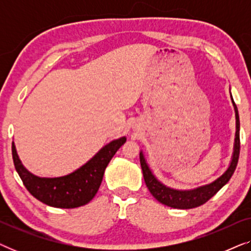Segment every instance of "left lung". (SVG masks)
Masks as SVG:
<instances>
[{
  "instance_id": "1",
  "label": "left lung",
  "mask_w": 251,
  "mask_h": 251,
  "mask_svg": "<svg viewBox=\"0 0 251 251\" xmlns=\"http://www.w3.org/2000/svg\"><path fill=\"white\" fill-rule=\"evenodd\" d=\"M233 100V99H232ZM235 109V118H236V133H235V144H234V153H233L232 162L229 164L228 169L226 173L215 180L214 183L205 185V186L199 187L197 190L192 191H177L173 188L166 187L163 184H161L155 177L151 173L149 166L145 162L143 154H139L140 166H142L144 180L147 188H149L151 194L156 199L157 201L162 204H166L168 207L177 208V209H192L200 207L205 203L208 200L214 197L227 181L231 179L232 175L234 174L235 168L238 166L239 155H240V120L239 112L235 102L233 101Z\"/></svg>"
}]
</instances>
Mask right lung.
I'll return each mask as SVG.
<instances>
[{"mask_svg": "<svg viewBox=\"0 0 251 251\" xmlns=\"http://www.w3.org/2000/svg\"><path fill=\"white\" fill-rule=\"evenodd\" d=\"M126 140V137L113 140L80 169L58 178H40L28 173L20 162L13 142L12 159L23 184L34 198L51 207L77 208L94 199L101 184L106 167Z\"/></svg>", "mask_w": 251, "mask_h": 251, "instance_id": "1", "label": "right lung"}]
</instances>
